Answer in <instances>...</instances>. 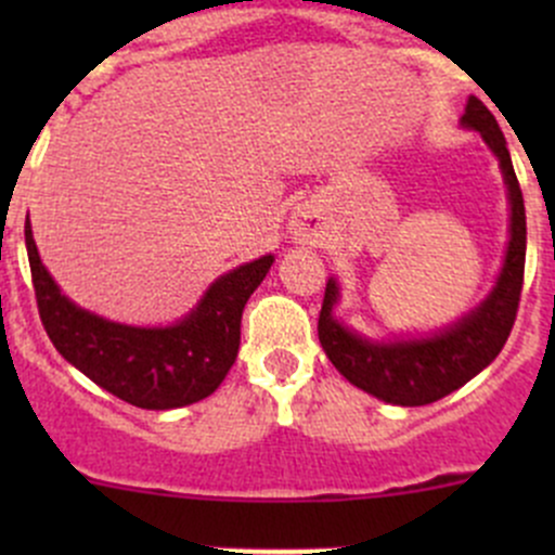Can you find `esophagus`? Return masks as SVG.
Returning a JSON list of instances; mask_svg holds the SVG:
<instances>
[{"label":"esophagus","mask_w":555,"mask_h":555,"mask_svg":"<svg viewBox=\"0 0 555 555\" xmlns=\"http://www.w3.org/2000/svg\"><path fill=\"white\" fill-rule=\"evenodd\" d=\"M289 233H293L295 238H300V242H311V238L319 236L317 217L309 215V211H300V215H295L293 222H289Z\"/></svg>","instance_id":"esophagus-1"}]
</instances>
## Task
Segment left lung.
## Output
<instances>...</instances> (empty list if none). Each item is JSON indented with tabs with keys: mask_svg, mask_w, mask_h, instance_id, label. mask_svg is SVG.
Masks as SVG:
<instances>
[{
	"mask_svg": "<svg viewBox=\"0 0 555 555\" xmlns=\"http://www.w3.org/2000/svg\"><path fill=\"white\" fill-rule=\"evenodd\" d=\"M459 122L469 131H478L500 160L507 204H511V242L491 293L473 311L438 333L373 340L335 317V306L340 300L338 282L327 279L324 287L322 311H319V344L324 354L346 382L391 405H429L456 391L496 360L516 322L526 262L524 195L513 171L505 137L483 102L469 96Z\"/></svg>",
	"mask_w": 555,
	"mask_h": 555,
	"instance_id": "obj_1",
	"label": "left lung"
}]
</instances>
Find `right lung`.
Listing matches in <instances>:
<instances>
[{
	"label": "right lung",
	"instance_id": "1",
	"mask_svg": "<svg viewBox=\"0 0 555 555\" xmlns=\"http://www.w3.org/2000/svg\"><path fill=\"white\" fill-rule=\"evenodd\" d=\"M24 233L39 319L59 354L109 395L147 411L193 405L222 384L242 344L246 300L273 266V255L244 262L215 279L173 324L137 327L72 304L39 260L29 217Z\"/></svg>",
	"mask_w": 555,
	"mask_h": 555
}]
</instances>
